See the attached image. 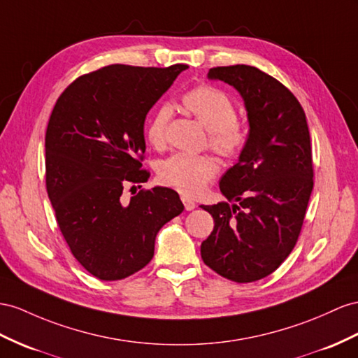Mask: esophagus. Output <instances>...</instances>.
<instances>
[{
    "label": "esophagus",
    "instance_id": "obj_1",
    "mask_svg": "<svg viewBox=\"0 0 358 358\" xmlns=\"http://www.w3.org/2000/svg\"><path fill=\"white\" fill-rule=\"evenodd\" d=\"M181 201H182V204H185V208L187 210V212H190V210H194V208L196 207L195 201H192V199L187 198V196H181Z\"/></svg>",
    "mask_w": 358,
    "mask_h": 358
}]
</instances>
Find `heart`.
Returning <instances> with one entry per match:
<instances>
[{
	"mask_svg": "<svg viewBox=\"0 0 358 358\" xmlns=\"http://www.w3.org/2000/svg\"><path fill=\"white\" fill-rule=\"evenodd\" d=\"M182 107L208 131V146L225 159L239 154L246 142V130L237 121L236 104L222 89L198 86L181 98ZM172 107L163 104L154 113L148 125V141L162 148L166 141V127ZM217 163L208 155L173 154L159 164V178L164 186L176 189L186 196H195L215 178Z\"/></svg>",
	"mask_w": 358,
	"mask_h": 358,
	"instance_id": "b5f03b06",
	"label": "heart"
}]
</instances>
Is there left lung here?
I'll list each match as a JSON object with an SVG mask.
<instances>
[{
	"mask_svg": "<svg viewBox=\"0 0 358 358\" xmlns=\"http://www.w3.org/2000/svg\"><path fill=\"white\" fill-rule=\"evenodd\" d=\"M207 77L239 92L250 131L239 160L219 181L233 204L201 206L215 221L201 257L228 280L257 281L287 259L304 222L313 190L307 119L295 95L257 68L219 66Z\"/></svg>",
	"mask_w": 358,
	"mask_h": 358,
	"instance_id": "left-lung-1",
	"label": "left lung"
}]
</instances>
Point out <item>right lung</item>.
Masks as SVG:
<instances>
[{
  "mask_svg": "<svg viewBox=\"0 0 358 358\" xmlns=\"http://www.w3.org/2000/svg\"><path fill=\"white\" fill-rule=\"evenodd\" d=\"M186 65H110L66 87L45 136L47 190L71 252L94 277L115 281L148 264L160 228L185 206L155 186L125 201L128 182H145L143 124ZM134 187V186H133Z\"/></svg>",
  "mask_w": 358,
  "mask_h": 358,
  "instance_id": "obj_1",
  "label": "right lung"
}]
</instances>
